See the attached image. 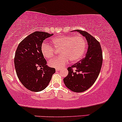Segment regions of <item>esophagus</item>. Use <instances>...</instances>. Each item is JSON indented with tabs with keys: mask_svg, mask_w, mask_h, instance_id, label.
<instances>
[{
	"mask_svg": "<svg viewBox=\"0 0 122 122\" xmlns=\"http://www.w3.org/2000/svg\"><path fill=\"white\" fill-rule=\"evenodd\" d=\"M60 69H56V71H59Z\"/></svg>",
	"mask_w": 122,
	"mask_h": 122,
	"instance_id": "34e87169",
	"label": "esophagus"
}]
</instances>
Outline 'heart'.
Returning <instances> with one entry per match:
<instances>
[{"mask_svg":"<svg viewBox=\"0 0 122 122\" xmlns=\"http://www.w3.org/2000/svg\"><path fill=\"white\" fill-rule=\"evenodd\" d=\"M51 42L53 48L59 49L61 55L49 61V66L56 69H61L69 61L72 63L78 61L84 55L87 48V41L84 36L77 35H61L52 38ZM52 46L44 42L41 45V51L42 55L47 59H50L55 55V50Z\"/></svg>","mask_w":122,"mask_h":122,"instance_id":"obj_1","label":"heart"}]
</instances>
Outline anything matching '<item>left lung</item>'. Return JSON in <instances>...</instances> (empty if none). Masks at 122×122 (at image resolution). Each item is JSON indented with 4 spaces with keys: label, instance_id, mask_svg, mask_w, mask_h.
Here are the masks:
<instances>
[{
    "label": "left lung",
    "instance_id": "1",
    "mask_svg": "<svg viewBox=\"0 0 122 122\" xmlns=\"http://www.w3.org/2000/svg\"><path fill=\"white\" fill-rule=\"evenodd\" d=\"M75 31L86 37L87 52L84 58L67 68L69 73L63 81L71 91L82 92L90 88L97 79L102 64V52L99 42L91 34L79 30ZM73 68L75 71H73Z\"/></svg>",
    "mask_w": 122,
    "mask_h": 122
}]
</instances>
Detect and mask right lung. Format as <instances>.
I'll list each match as a JSON object with an SVG mask.
<instances>
[{
	"label": "right lung",
	"instance_id": "right-lung-1",
	"mask_svg": "<svg viewBox=\"0 0 122 122\" xmlns=\"http://www.w3.org/2000/svg\"><path fill=\"white\" fill-rule=\"evenodd\" d=\"M52 35L42 31L34 32L20 43L15 51L14 66L17 75L22 84L31 91L44 90L55 73V68L47 66L41 51L43 41Z\"/></svg>",
	"mask_w": 122,
	"mask_h": 122
}]
</instances>
